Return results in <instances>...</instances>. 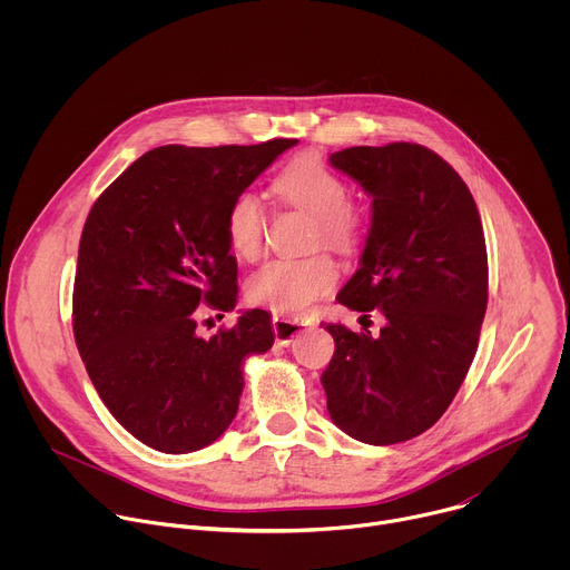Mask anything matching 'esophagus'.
<instances>
[{
  "instance_id": "esophagus-1",
  "label": "esophagus",
  "mask_w": 570,
  "mask_h": 570,
  "mask_svg": "<svg viewBox=\"0 0 570 570\" xmlns=\"http://www.w3.org/2000/svg\"><path fill=\"white\" fill-rule=\"evenodd\" d=\"M306 327H308V322L299 320V317H282V315L273 317V332H275V338L279 345H288Z\"/></svg>"
}]
</instances>
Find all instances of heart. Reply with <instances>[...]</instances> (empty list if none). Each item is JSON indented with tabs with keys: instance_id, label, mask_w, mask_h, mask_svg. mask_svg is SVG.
Instances as JSON below:
<instances>
[{
	"instance_id": "obj_1",
	"label": "heart",
	"mask_w": 570,
	"mask_h": 570,
	"mask_svg": "<svg viewBox=\"0 0 570 570\" xmlns=\"http://www.w3.org/2000/svg\"><path fill=\"white\" fill-rule=\"evenodd\" d=\"M277 196L315 218V246H327L336 253H352L363 236V214L347 200L345 180L313 155L293 159L275 178ZM266 209L262 200L240 191L232 198L225 214V234L236 257L255 262L266 243ZM338 282V268L327 255L306 259H275L250 275L246 295L253 304L264 306L284 317L304 315L320 297L327 295Z\"/></svg>"
}]
</instances>
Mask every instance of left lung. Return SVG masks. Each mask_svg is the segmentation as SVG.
Listing matches in <instances>:
<instances>
[{"label": "left lung", "instance_id": "obj_1", "mask_svg": "<svg viewBox=\"0 0 570 570\" xmlns=\"http://www.w3.org/2000/svg\"><path fill=\"white\" fill-rule=\"evenodd\" d=\"M372 196L361 268L338 293L387 320L379 336L327 324L336 352L320 381L334 424L387 446L429 431L478 350L487 248L478 207L449 161L420 144L352 146L330 157Z\"/></svg>", "mask_w": 570, "mask_h": 570}]
</instances>
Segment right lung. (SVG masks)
I'll list each match as a JSON object with an SVG mask.
<instances>
[{"mask_svg": "<svg viewBox=\"0 0 570 570\" xmlns=\"http://www.w3.org/2000/svg\"><path fill=\"white\" fill-rule=\"evenodd\" d=\"M297 139L144 153L97 198L78 246L73 338L112 417L161 453L218 440L238 411L243 361L273 347L271 315L243 311L200 338V304L236 306L225 214Z\"/></svg>", "mask_w": 570, "mask_h": 570, "instance_id": "1", "label": "right lung"}]
</instances>
